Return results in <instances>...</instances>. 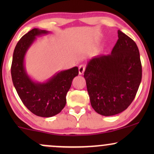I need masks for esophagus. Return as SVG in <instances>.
<instances>
[{"label": "esophagus", "instance_id": "34e87169", "mask_svg": "<svg viewBox=\"0 0 154 154\" xmlns=\"http://www.w3.org/2000/svg\"><path fill=\"white\" fill-rule=\"evenodd\" d=\"M85 66L84 65H80V66H79V75H83V73H84L85 72Z\"/></svg>", "mask_w": 154, "mask_h": 154}]
</instances>
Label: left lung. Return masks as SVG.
Here are the masks:
<instances>
[{"instance_id":"8db88e82","label":"left lung","mask_w":154,"mask_h":154,"mask_svg":"<svg viewBox=\"0 0 154 154\" xmlns=\"http://www.w3.org/2000/svg\"><path fill=\"white\" fill-rule=\"evenodd\" d=\"M111 54L88 61L84 73L92 107L100 115H116L128 109L142 79L138 48L130 37L118 31Z\"/></svg>"}]
</instances>
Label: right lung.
<instances>
[{
  "mask_svg": "<svg viewBox=\"0 0 154 154\" xmlns=\"http://www.w3.org/2000/svg\"><path fill=\"white\" fill-rule=\"evenodd\" d=\"M50 32L38 28L22 37L16 45L11 64L14 86L24 106L32 113L41 117H51L58 114L66 103V95L73 79L78 75V67L58 72L45 82L33 80L26 72L25 56L37 37Z\"/></svg>",
  "mask_w": 154,
  "mask_h": 154,
  "instance_id": "right-lung-1",
  "label": "right lung"
}]
</instances>
